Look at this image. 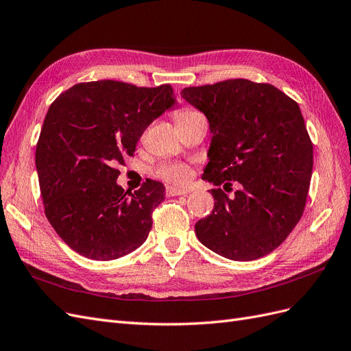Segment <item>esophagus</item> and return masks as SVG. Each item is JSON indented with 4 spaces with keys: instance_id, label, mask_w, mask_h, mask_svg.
Wrapping results in <instances>:
<instances>
[{
    "instance_id": "obj_1",
    "label": "esophagus",
    "mask_w": 351,
    "mask_h": 351,
    "mask_svg": "<svg viewBox=\"0 0 351 351\" xmlns=\"http://www.w3.org/2000/svg\"><path fill=\"white\" fill-rule=\"evenodd\" d=\"M186 193H187L186 189H178V187H173V186L167 187L168 196H180V195H186Z\"/></svg>"
}]
</instances>
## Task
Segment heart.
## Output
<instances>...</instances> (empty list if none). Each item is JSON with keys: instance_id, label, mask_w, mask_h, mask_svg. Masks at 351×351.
Wrapping results in <instances>:
<instances>
[{"instance_id": "obj_1", "label": "heart", "mask_w": 351, "mask_h": 351, "mask_svg": "<svg viewBox=\"0 0 351 351\" xmlns=\"http://www.w3.org/2000/svg\"><path fill=\"white\" fill-rule=\"evenodd\" d=\"M196 114L199 112L189 108L180 110L176 114V121L178 123V121H184L187 119H192V117ZM156 176L171 184H184L190 177V168L182 162H168V164H162L156 169Z\"/></svg>"}]
</instances>
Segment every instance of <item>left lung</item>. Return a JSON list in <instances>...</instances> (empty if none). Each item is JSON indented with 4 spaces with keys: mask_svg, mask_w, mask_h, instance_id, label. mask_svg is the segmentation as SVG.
Returning a JSON list of instances; mask_svg holds the SVG:
<instances>
[{
    "mask_svg": "<svg viewBox=\"0 0 351 351\" xmlns=\"http://www.w3.org/2000/svg\"><path fill=\"white\" fill-rule=\"evenodd\" d=\"M212 133L204 180L215 205L195 226L202 244L231 261H254L277 249L303 215L313 146L300 107L268 83L231 79L184 88Z\"/></svg>",
    "mask_w": 351,
    "mask_h": 351,
    "instance_id": "obj_1",
    "label": "left lung"
}]
</instances>
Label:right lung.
Returning a JSON list of instances; mask_svg holds the SVG:
<instances>
[{"instance_id": "obj_1", "label": "right lung", "mask_w": 351, "mask_h": 351, "mask_svg": "<svg viewBox=\"0 0 351 351\" xmlns=\"http://www.w3.org/2000/svg\"><path fill=\"white\" fill-rule=\"evenodd\" d=\"M173 88H137L98 80L74 84L52 102L36 145L45 215L69 247L93 261L136 250L165 199L155 180L134 193L117 184L124 156L133 155L154 120L176 108Z\"/></svg>"}]
</instances>
